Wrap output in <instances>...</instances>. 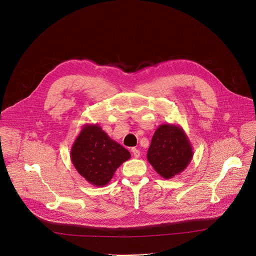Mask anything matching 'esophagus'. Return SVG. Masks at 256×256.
Masks as SVG:
<instances>
[{
	"label": "esophagus",
	"instance_id": "obj_1",
	"mask_svg": "<svg viewBox=\"0 0 256 256\" xmlns=\"http://www.w3.org/2000/svg\"><path fill=\"white\" fill-rule=\"evenodd\" d=\"M132 152L134 158H138L140 155V151H138V149H136V148H132Z\"/></svg>",
	"mask_w": 256,
	"mask_h": 256
}]
</instances>
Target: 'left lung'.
I'll return each instance as SVG.
<instances>
[{
    "label": "left lung",
    "instance_id": "left-lung-1",
    "mask_svg": "<svg viewBox=\"0 0 256 256\" xmlns=\"http://www.w3.org/2000/svg\"><path fill=\"white\" fill-rule=\"evenodd\" d=\"M194 156L190 140L177 124H161L155 132L147 159L156 172L165 179L184 171Z\"/></svg>",
    "mask_w": 256,
    "mask_h": 256
}]
</instances>
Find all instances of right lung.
Listing matches in <instances>:
<instances>
[{"mask_svg":"<svg viewBox=\"0 0 256 256\" xmlns=\"http://www.w3.org/2000/svg\"><path fill=\"white\" fill-rule=\"evenodd\" d=\"M130 158V152L97 124H85L70 148V160L78 173L99 188L106 186Z\"/></svg>","mask_w":256,"mask_h":256,"instance_id":"add662e5","label":"right lung"}]
</instances>
